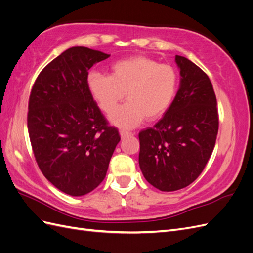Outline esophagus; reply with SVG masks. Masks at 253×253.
<instances>
[{
  "label": "esophagus",
  "instance_id": "obj_1",
  "mask_svg": "<svg viewBox=\"0 0 253 253\" xmlns=\"http://www.w3.org/2000/svg\"><path fill=\"white\" fill-rule=\"evenodd\" d=\"M119 134H120V137H121V139H125V138H127V137H129V136H132V135H134L133 133H129V132H126V131H120V132H119Z\"/></svg>",
  "mask_w": 253,
  "mask_h": 253
}]
</instances>
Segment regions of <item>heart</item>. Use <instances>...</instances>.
I'll list each match as a JSON object with an SVG mask.
<instances>
[{
	"mask_svg": "<svg viewBox=\"0 0 253 253\" xmlns=\"http://www.w3.org/2000/svg\"><path fill=\"white\" fill-rule=\"evenodd\" d=\"M87 87L104 113H112L126 97L127 102L110 117L114 126L134 128L143 119L154 121L170 108L177 89V74L168 64H159L145 56L114 63L111 75L91 72Z\"/></svg>",
	"mask_w": 253,
	"mask_h": 253,
	"instance_id": "1",
	"label": "heart"
}]
</instances>
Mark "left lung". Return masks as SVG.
<instances>
[{
    "label": "left lung",
    "mask_w": 253,
    "mask_h": 253,
    "mask_svg": "<svg viewBox=\"0 0 253 253\" xmlns=\"http://www.w3.org/2000/svg\"><path fill=\"white\" fill-rule=\"evenodd\" d=\"M180 83L157 124L139 133V167L144 178L165 192L186 188L212 154L218 132L216 97L208 76L192 61L176 56Z\"/></svg>",
    "instance_id": "obj_1"
}]
</instances>
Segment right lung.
I'll list each match as a JSON object with an SVG mask.
<instances>
[{
    "label": "right lung",
    "instance_id": "obj_1",
    "mask_svg": "<svg viewBox=\"0 0 253 253\" xmlns=\"http://www.w3.org/2000/svg\"><path fill=\"white\" fill-rule=\"evenodd\" d=\"M109 57L83 46L68 48L43 68L30 93L27 127L37 164L48 181L72 196L100 185L120 141L87 87V71Z\"/></svg>",
    "mask_w": 253,
    "mask_h": 253
}]
</instances>
